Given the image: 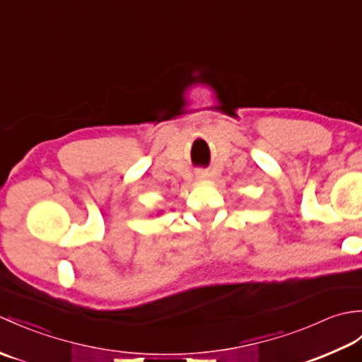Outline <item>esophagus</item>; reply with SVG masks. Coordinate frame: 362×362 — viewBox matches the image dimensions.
I'll return each instance as SVG.
<instances>
[{
  "mask_svg": "<svg viewBox=\"0 0 362 362\" xmlns=\"http://www.w3.org/2000/svg\"><path fill=\"white\" fill-rule=\"evenodd\" d=\"M206 177H209V174H206L205 171H199L197 173V179H206Z\"/></svg>",
  "mask_w": 362,
  "mask_h": 362,
  "instance_id": "1",
  "label": "esophagus"
}]
</instances>
